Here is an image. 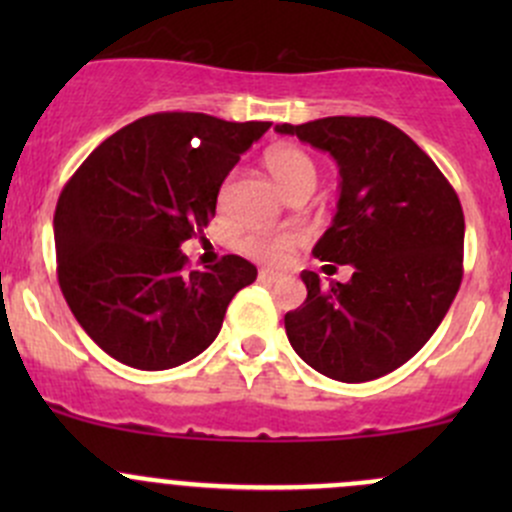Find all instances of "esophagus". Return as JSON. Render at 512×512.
I'll return each instance as SVG.
<instances>
[{
  "label": "esophagus",
  "mask_w": 512,
  "mask_h": 512,
  "mask_svg": "<svg viewBox=\"0 0 512 512\" xmlns=\"http://www.w3.org/2000/svg\"><path fill=\"white\" fill-rule=\"evenodd\" d=\"M257 277H260V282H267V285H272V282H277V277H280V275H277V272H272V270H260V275H257Z\"/></svg>",
  "instance_id": "obj_1"
}]
</instances>
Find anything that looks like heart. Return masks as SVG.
<instances>
[{
	"label": "heart",
	"instance_id": "1",
	"mask_svg": "<svg viewBox=\"0 0 512 512\" xmlns=\"http://www.w3.org/2000/svg\"><path fill=\"white\" fill-rule=\"evenodd\" d=\"M267 168H270L272 178L277 180L285 195L294 193H312L314 185H317V163L309 156L307 151L297 146H275L265 158ZM227 188L230 183L223 185L220 190V203L225 200ZM302 242L299 232H250L240 240V250L247 257L257 262H270V265H280L294 252V247Z\"/></svg>",
	"mask_w": 512,
	"mask_h": 512
}]
</instances>
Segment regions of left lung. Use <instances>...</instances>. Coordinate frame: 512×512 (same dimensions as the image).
Returning <instances> with one entry per match:
<instances>
[{
    "label": "left lung",
    "instance_id": "1",
    "mask_svg": "<svg viewBox=\"0 0 512 512\" xmlns=\"http://www.w3.org/2000/svg\"><path fill=\"white\" fill-rule=\"evenodd\" d=\"M337 160L339 203L314 257L352 265L347 285L302 272L307 299L285 314L312 369L361 384L391 374L431 339L463 280L461 200L401 128L374 116L275 126Z\"/></svg>",
    "mask_w": 512,
    "mask_h": 512
}]
</instances>
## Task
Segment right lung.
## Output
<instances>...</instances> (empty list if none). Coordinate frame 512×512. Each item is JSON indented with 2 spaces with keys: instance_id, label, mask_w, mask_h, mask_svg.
I'll use <instances>...</instances> for the list:
<instances>
[{
  "instance_id": "right-lung-1",
  "label": "right lung",
  "mask_w": 512,
  "mask_h": 512,
  "mask_svg": "<svg viewBox=\"0 0 512 512\" xmlns=\"http://www.w3.org/2000/svg\"><path fill=\"white\" fill-rule=\"evenodd\" d=\"M270 121L165 111L128 123L64 185L56 275L76 322L108 356L143 371L195 359L257 267L225 255L188 272L185 240L215 215L220 185Z\"/></svg>"
}]
</instances>
